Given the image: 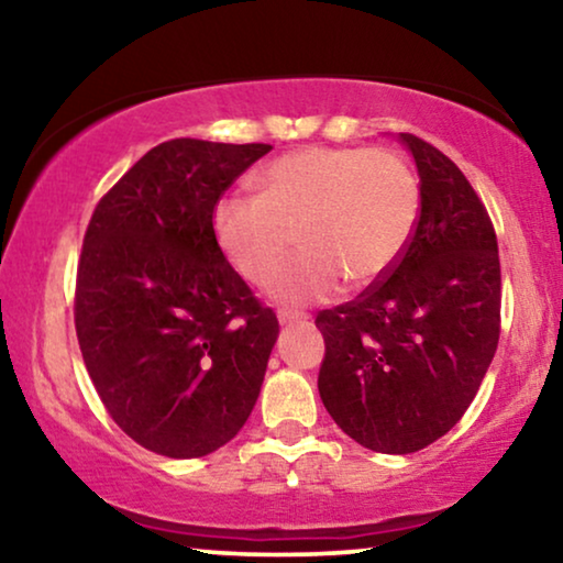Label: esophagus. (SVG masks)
<instances>
[{"mask_svg":"<svg viewBox=\"0 0 563 563\" xmlns=\"http://www.w3.org/2000/svg\"><path fill=\"white\" fill-rule=\"evenodd\" d=\"M279 322H282V325H305L307 314L305 312H291V310H279Z\"/></svg>","mask_w":563,"mask_h":563,"instance_id":"34e87169","label":"esophagus"}]
</instances>
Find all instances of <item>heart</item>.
Wrapping results in <instances>:
<instances>
[{
    "label": "heart",
    "mask_w": 563,
    "mask_h": 563,
    "mask_svg": "<svg viewBox=\"0 0 563 563\" xmlns=\"http://www.w3.org/2000/svg\"><path fill=\"white\" fill-rule=\"evenodd\" d=\"M256 199L214 205L212 233L228 264L264 287L297 240L303 253L272 283L279 302H320L341 289L382 282L410 245L420 184L389 148L310 145L253 176Z\"/></svg>",
    "instance_id": "heart-1"
}]
</instances>
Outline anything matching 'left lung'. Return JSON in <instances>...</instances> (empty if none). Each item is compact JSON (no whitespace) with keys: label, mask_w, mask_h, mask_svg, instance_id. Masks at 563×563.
<instances>
[{"label":"left lung","mask_w":563,"mask_h":563,"mask_svg":"<svg viewBox=\"0 0 563 563\" xmlns=\"http://www.w3.org/2000/svg\"><path fill=\"white\" fill-rule=\"evenodd\" d=\"M399 141L420 176L412 241L382 282L314 318L325 338L322 405L379 453L426 449L464 418L495 358L503 305L487 207L435 145Z\"/></svg>","instance_id":"obj_1"}]
</instances>
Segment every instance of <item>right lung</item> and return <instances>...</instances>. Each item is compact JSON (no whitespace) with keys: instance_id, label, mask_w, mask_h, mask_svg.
Wrapping results in <instances>:
<instances>
[{"instance_id":"add662e5","label":"right lung","mask_w":563,"mask_h":563,"mask_svg":"<svg viewBox=\"0 0 563 563\" xmlns=\"http://www.w3.org/2000/svg\"><path fill=\"white\" fill-rule=\"evenodd\" d=\"M266 143L176 137L151 148L91 214L74 322L95 389L143 449L199 459L238 435L279 335L212 233L225 189Z\"/></svg>"}]
</instances>
